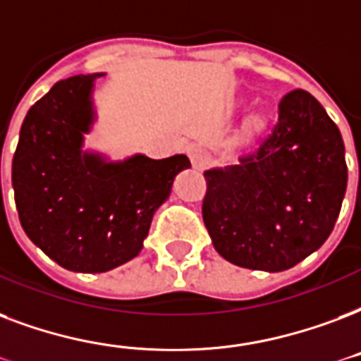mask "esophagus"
Here are the masks:
<instances>
[{
	"label": "esophagus",
	"instance_id": "esophagus-1",
	"mask_svg": "<svg viewBox=\"0 0 361 361\" xmlns=\"http://www.w3.org/2000/svg\"><path fill=\"white\" fill-rule=\"evenodd\" d=\"M187 155H189V161H191L192 169L197 170H202L208 166V162H210V153L206 149H202V147H199V145H192V147H189L187 149Z\"/></svg>",
	"mask_w": 361,
	"mask_h": 361
}]
</instances>
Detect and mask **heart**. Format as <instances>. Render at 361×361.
Masks as SVG:
<instances>
[{"mask_svg": "<svg viewBox=\"0 0 361 361\" xmlns=\"http://www.w3.org/2000/svg\"><path fill=\"white\" fill-rule=\"evenodd\" d=\"M242 104H236L235 109H240ZM267 125H269V117L263 111H255L246 119L244 126H242L240 132V140L242 142H250V140H254L255 136H259L261 132H265Z\"/></svg>", "mask_w": 361, "mask_h": 361, "instance_id": "b5f03b06", "label": "heart"}]
</instances>
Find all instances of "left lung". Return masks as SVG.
Listing matches in <instances>:
<instances>
[{
  "instance_id": "8db88e82",
  "label": "left lung",
  "mask_w": 361,
  "mask_h": 361,
  "mask_svg": "<svg viewBox=\"0 0 361 361\" xmlns=\"http://www.w3.org/2000/svg\"><path fill=\"white\" fill-rule=\"evenodd\" d=\"M202 217L224 259L254 271L295 267L327 240L345 199V144L307 90L279 104V123L238 164L204 172Z\"/></svg>"
}]
</instances>
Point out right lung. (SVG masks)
<instances>
[{"label": "right lung", "instance_id": "1", "mask_svg": "<svg viewBox=\"0 0 361 361\" xmlns=\"http://www.w3.org/2000/svg\"><path fill=\"white\" fill-rule=\"evenodd\" d=\"M106 73L59 81L30 107L13 157V189L27 238L73 272H106L134 259L153 214L185 155L111 161L85 147L98 115L94 82Z\"/></svg>", "mask_w": 361, "mask_h": 361}]
</instances>
